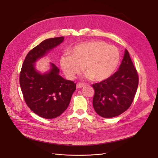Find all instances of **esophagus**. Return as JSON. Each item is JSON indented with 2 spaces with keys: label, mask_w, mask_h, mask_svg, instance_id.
<instances>
[{
  "label": "esophagus",
  "mask_w": 158,
  "mask_h": 158,
  "mask_svg": "<svg viewBox=\"0 0 158 158\" xmlns=\"http://www.w3.org/2000/svg\"><path fill=\"white\" fill-rule=\"evenodd\" d=\"M85 86V84L82 83V82H78V83H77V88H81L82 87H83Z\"/></svg>",
  "instance_id": "1"
}]
</instances>
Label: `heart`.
Wrapping results in <instances>:
<instances>
[{
	"label": "heart",
	"instance_id": "1",
	"mask_svg": "<svg viewBox=\"0 0 158 158\" xmlns=\"http://www.w3.org/2000/svg\"><path fill=\"white\" fill-rule=\"evenodd\" d=\"M60 58V64L70 79L79 74L82 68L86 77L95 82L109 78L117 69L120 61L118 49L102 41L79 44Z\"/></svg>",
	"mask_w": 158,
	"mask_h": 158
}]
</instances>
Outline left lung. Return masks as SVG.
Segmentation results:
<instances>
[{"label": "left lung", "instance_id": "8db88e82", "mask_svg": "<svg viewBox=\"0 0 158 158\" xmlns=\"http://www.w3.org/2000/svg\"><path fill=\"white\" fill-rule=\"evenodd\" d=\"M138 75L127 50L118 70L111 76L92 85L95 89L93 106L104 118H113L129 109L138 86Z\"/></svg>", "mask_w": 158, "mask_h": 158}]
</instances>
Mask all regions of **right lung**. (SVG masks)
Returning <instances> with one entry per match:
<instances>
[{
	"label": "right lung",
	"instance_id": "1",
	"mask_svg": "<svg viewBox=\"0 0 158 158\" xmlns=\"http://www.w3.org/2000/svg\"><path fill=\"white\" fill-rule=\"evenodd\" d=\"M63 40V36L47 39L33 48L25 58L20 73L25 102L31 111L47 119L59 117L66 110L76 85L60 76V70L54 63H51L48 72L41 74L36 70L35 63Z\"/></svg>",
	"mask_w": 158,
	"mask_h": 158
}]
</instances>
